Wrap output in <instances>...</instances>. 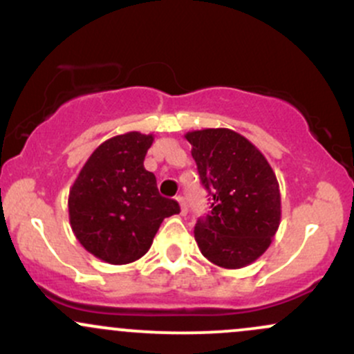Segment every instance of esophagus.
Wrapping results in <instances>:
<instances>
[{"instance_id": "esophagus-1", "label": "esophagus", "mask_w": 354, "mask_h": 354, "mask_svg": "<svg viewBox=\"0 0 354 354\" xmlns=\"http://www.w3.org/2000/svg\"><path fill=\"white\" fill-rule=\"evenodd\" d=\"M176 200H178V203H180V206H181V214H186V213H188V203H186L185 198H183V196H178Z\"/></svg>"}]
</instances>
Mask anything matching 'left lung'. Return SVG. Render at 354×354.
I'll use <instances>...</instances> for the list:
<instances>
[{
  "instance_id": "left-lung-1",
  "label": "left lung",
  "mask_w": 354,
  "mask_h": 354,
  "mask_svg": "<svg viewBox=\"0 0 354 354\" xmlns=\"http://www.w3.org/2000/svg\"><path fill=\"white\" fill-rule=\"evenodd\" d=\"M211 211L198 218L194 239L211 263L238 270L271 245L281 219L276 174L253 143L228 128L186 133Z\"/></svg>"
}]
</instances>
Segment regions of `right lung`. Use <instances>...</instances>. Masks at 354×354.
<instances>
[{
  "mask_svg": "<svg viewBox=\"0 0 354 354\" xmlns=\"http://www.w3.org/2000/svg\"><path fill=\"white\" fill-rule=\"evenodd\" d=\"M153 135L126 133L101 143L73 183L68 198L75 236L86 251L111 265L140 259L165 218L180 213L145 169Z\"/></svg>",
  "mask_w": 354,
  "mask_h": 354,
  "instance_id": "obj_1",
  "label": "right lung"
}]
</instances>
